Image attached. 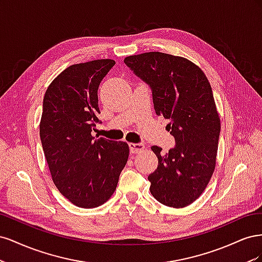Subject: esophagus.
Instances as JSON below:
<instances>
[{
    "label": "esophagus",
    "instance_id": "1",
    "mask_svg": "<svg viewBox=\"0 0 262 262\" xmlns=\"http://www.w3.org/2000/svg\"><path fill=\"white\" fill-rule=\"evenodd\" d=\"M129 147L131 153H140L145 148L143 143H130Z\"/></svg>",
    "mask_w": 262,
    "mask_h": 262
}]
</instances>
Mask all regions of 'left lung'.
I'll return each instance as SVG.
<instances>
[{
	"label": "left lung",
	"mask_w": 262,
	"mask_h": 262,
	"mask_svg": "<svg viewBox=\"0 0 262 262\" xmlns=\"http://www.w3.org/2000/svg\"><path fill=\"white\" fill-rule=\"evenodd\" d=\"M124 63L149 85L157 116L169 119L166 129L176 145L161 154L152 146L158 166L148 176L155 199L185 208L199 198L215 168L221 121L211 85L203 71L186 58L163 52L130 55Z\"/></svg>",
	"instance_id": "8db88e82"
}]
</instances>
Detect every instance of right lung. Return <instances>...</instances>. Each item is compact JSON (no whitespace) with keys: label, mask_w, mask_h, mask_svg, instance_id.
<instances>
[{"label":"right lung","mask_w":262,"mask_h":262,"mask_svg":"<svg viewBox=\"0 0 262 262\" xmlns=\"http://www.w3.org/2000/svg\"><path fill=\"white\" fill-rule=\"evenodd\" d=\"M115 64L101 59L71 66L43 97L39 133L52 180L63 196L84 209L113 195L129 157L125 142L92 137L99 122L98 87Z\"/></svg>","instance_id":"1"}]
</instances>
